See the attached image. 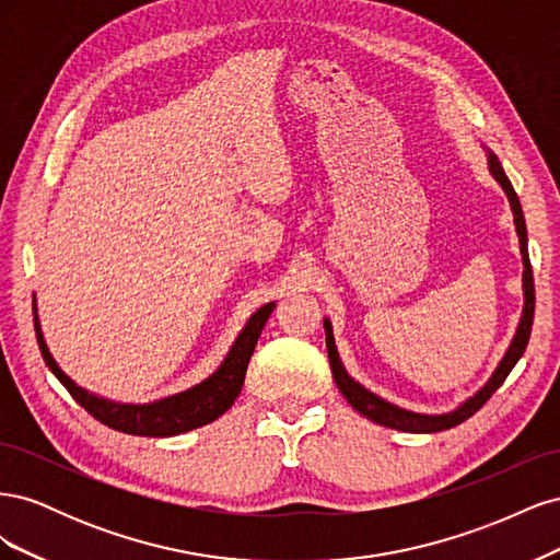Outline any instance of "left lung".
Here are the masks:
<instances>
[{
    "label": "left lung",
    "mask_w": 560,
    "mask_h": 560,
    "mask_svg": "<svg viewBox=\"0 0 560 560\" xmlns=\"http://www.w3.org/2000/svg\"><path fill=\"white\" fill-rule=\"evenodd\" d=\"M486 154H488V171H490V175L495 177V182L502 186V191L506 194V200H510V208L514 212V226H516L518 245H521V259H523V313H521L518 327H516V334L512 338L510 348H506L504 358L495 366L493 376H490L483 383V387H479L477 393H474L469 399H465L460 406H455L453 411L439 413V416H428V413H416V411H409V409H399L397 404L385 401L383 397H378L376 393H371V389H366L362 383H358L348 374L341 358H338L331 322H329V317H325L327 352H329L331 374H334V381H336L338 389H341V395L346 397V401L352 406L354 411L362 413L369 420L378 422V425H383V428H393V430H401V432H416V434H430V432H442V430H451L455 425H460V422H465L469 416L477 413L481 406L490 397H493L495 389L504 383V378L510 376V371L521 360L525 346H528L533 315H535V284H533V268H530V257H528V231H525V219H523L518 196L514 191L510 177L504 175L502 163L498 161V156L490 149H486Z\"/></svg>",
    "instance_id": "8db88e82"
}]
</instances>
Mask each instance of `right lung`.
<instances>
[{
	"instance_id": "obj_1",
	"label": "right lung",
	"mask_w": 560,
	"mask_h": 560,
	"mask_svg": "<svg viewBox=\"0 0 560 560\" xmlns=\"http://www.w3.org/2000/svg\"><path fill=\"white\" fill-rule=\"evenodd\" d=\"M273 308H276V301H270L247 319V325L243 327L238 338H235L224 362L219 364V369L212 376H208L206 381H200L189 389H184V393L149 401V404H121V401L97 397L95 393H91V389L77 385L70 376H67L44 341L39 315H37V301H35V331H37L42 358L50 369V374L67 387V393H70L83 409L103 422V425L126 434H135V436H175V434L208 425V422L217 420L219 416L231 409L235 397L241 395L249 358L254 348H257L261 329L266 325V319L270 317V313H273Z\"/></svg>"
}]
</instances>
